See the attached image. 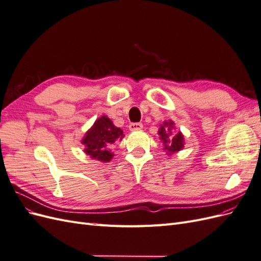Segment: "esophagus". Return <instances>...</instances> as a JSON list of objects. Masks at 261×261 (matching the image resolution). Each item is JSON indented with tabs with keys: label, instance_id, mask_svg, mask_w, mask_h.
<instances>
[{
	"label": "esophagus",
	"instance_id": "esophagus-1",
	"mask_svg": "<svg viewBox=\"0 0 261 261\" xmlns=\"http://www.w3.org/2000/svg\"><path fill=\"white\" fill-rule=\"evenodd\" d=\"M128 127H129L130 130H138V129L143 128V124H141V123H130Z\"/></svg>",
	"mask_w": 261,
	"mask_h": 261
}]
</instances>
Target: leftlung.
<instances>
[{
  "label": "left lung",
  "mask_w": 261,
  "mask_h": 261,
  "mask_svg": "<svg viewBox=\"0 0 261 261\" xmlns=\"http://www.w3.org/2000/svg\"><path fill=\"white\" fill-rule=\"evenodd\" d=\"M173 128H174V122L165 121L162 125H160V129L158 132V135L160 136V140L164 145V150H167L169 154L177 152L183 149L185 143L183 134L180 132L171 137Z\"/></svg>",
  "instance_id": "1"
}]
</instances>
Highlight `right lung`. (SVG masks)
I'll use <instances>...</instances> for the list:
<instances>
[{
  "mask_svg": "<svg viewBox=\"0 0 261 261\" xmlns=\"http://www.w3.org/2000/svg\"><path fill=\"white\" fill-rule=\"evenodd\" d=\"M123 137V130L116 127L108 116L103 115L96 120L91 128L85 134L82 144L85 146L86 154L90 155L92 159L109 162L114 155L110 148L116 140H122Z\"/></svg>",
  "mask_w": 261,
  "mask_h": 261,
  "instance_id": "add662e5",
  "label": "right lung"
}]
</instances>
